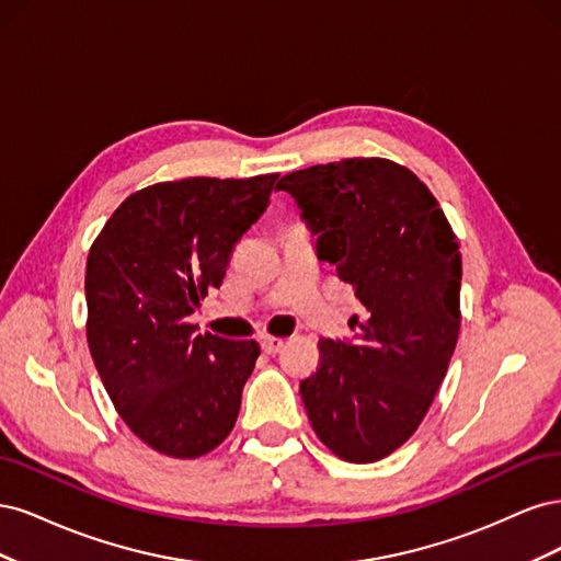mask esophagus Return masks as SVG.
<instances>
[{"mask_svg": "<svg viewBox=\"0 0 561 561\" xmlns=\"http://www.w3.org/2000/svg\"><path fill=\"white\" fill-rule=\"evenodd\" d=\"M262 348L268 355H276V353H280L285 348V339H280V336H262Z\"/></svg>", "mask_w": 561, "mask_h": 561, "instance_id": "34e87169", "label": "esophagus"}]
</instances>
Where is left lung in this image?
<instances>
[{
  "label": "left lung",
  "instance_id": "1",
  "mask_svg": "<svg viewBox=\"0 0 561 561\" xmlns=\"http://www.w3.org/2000/svg\"><path fill=\"white\" fill-rule=\"evenodd\" d=\"M318 236V257L353 287L348 342L320 339L299 393L320 443L351 463L393 454L428 414L461 330V252L410 168L355 157L278 180Z\"/></svg>",
  "mask_w": 561,
  "mask_h": 561
}]
</instances>
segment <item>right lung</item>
Instances as JSON below:
<instances>
[{
  "label": "right lung",
  "mask_w": 561,
  "mask_h": 561,
  "mask_svg": "<svg viewBox=\"0 0 561 561\" xmlns=\"http://www.w3.org/2000/svg\"><path fill=\"white\" fill-rule=\"evenodd\" d=\"M278 173L184 178L130 194L91 245L87 339L114 410L147 447L198 458L227 439L260 344L198 334L190 316L222 285L233 245Z\"/></svg>",
  "instance_id": "obj_1"
}]
</instances>
